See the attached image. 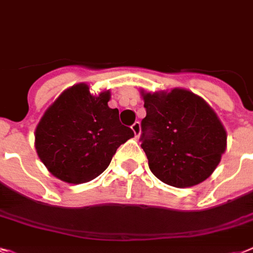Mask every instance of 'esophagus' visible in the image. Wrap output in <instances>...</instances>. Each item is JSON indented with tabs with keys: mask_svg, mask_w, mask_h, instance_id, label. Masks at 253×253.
I'll return each instance as SVG.
<instances>
[{
	"mask_svg": "<svg viewBox=\"0 0 253 253\" xmlns=\"http://www.w3.org/2000/svg\"><path fill=\"white\" fill-rule=\"evenodd\" d=\"M131 128H132V131H133V133H135V136H139V135H140V131H141V128H140V122H139V121H137V122H135L132 125V126H131Z\"/></svg>",
	"mask_w": 253,
	"mask_h": 253,
	"instance_id": "esophagus-1",
	"label": "esophagus"
}]
</instances>
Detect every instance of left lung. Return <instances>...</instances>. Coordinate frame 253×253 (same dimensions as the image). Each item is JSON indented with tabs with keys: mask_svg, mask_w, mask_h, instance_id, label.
I'll return each instance as SVG.
<instances>
[{
	"mask_svg": "<svg viewBox=\"0 0 253 253\" xmlns=\"http://www.w3.org/2000/svg\"><path fill=\"white\" fill-rule=\"evenodd\" d=\"M141 148L160 180L183 188L214 171L226 149V131L213 109L186 89L144 93Z\"/></svg>",
	"mask_w": 253,
	"mask_h": 253,
	"instance_id": "1",
	"label": "left lung"
}]
</instances>
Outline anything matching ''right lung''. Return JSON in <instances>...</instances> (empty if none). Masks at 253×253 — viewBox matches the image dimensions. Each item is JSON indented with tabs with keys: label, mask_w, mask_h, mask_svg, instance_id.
Listing matches in <instances>:
<instances>
[{
	"label": "right lung",
	"mask_w": 253,
	"mask_h": 253,
	"mask_svg": "<svg viewBox=\"0 0 253 253\" xmlns=\"http://www.w3.org/2000/svg\"><path fill=\"white\" fill-rule=\"evenodd\" d=\"M110 92L92 96L77 84L45 112L35 132V147L48 170L67 183H85L104 171L121 144L133 136L110 109Z\"/></svg>",
	"instance_id": "obj_1"
}]
</instances>
